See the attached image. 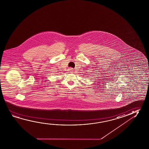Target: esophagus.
Wrapping results in <instances>:
<instances>
[{
    "label": "esophagus",
    "mask_w": 149,
    "mask_h": 149,
    "mask_svg": "<svg viewBox=\"0 0 149 149\" xmlns=\"http://www.w3.org/2000/svg\"><path fill=\"white\" fill-rule=\"evenodd\" d=\"M68 71L70 73H72L73 72V69L72 68H70L68 69Z\"/></svg>",
    "instance_id": "1"
}]
</instances>
